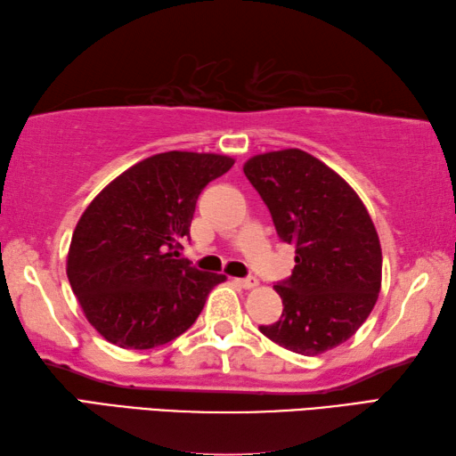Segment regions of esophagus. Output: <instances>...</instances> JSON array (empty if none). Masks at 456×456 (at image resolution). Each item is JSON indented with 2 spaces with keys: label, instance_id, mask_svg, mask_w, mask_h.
<instances>
[{
  "label": "esophagus",
  "instance_id": "obj_1",
  "mask_svg": "<svg viewBox=\"0 0 456 456\" xmlns=\"http://www.w3.org/2000/svg\"><path fill=\"white\" fill-rule=\"evenodd\" d=\"M235 284H239L240 289H255L258 281L255 279V276H247V279H235Z\"/></svg>",
  "mask_w": 456,
  "mask_h": 456
}]
</instances>
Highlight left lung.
<instances>
[{"label":"left lung","mask_w":456,"mask_h":456,"mask_svg":"<svg viewBox=\"0 0 456 456\" xmlns=\"http://www.w3.org/2000/svg\"><path fill=\"white\" fill-rule=\"evenodd\" d=\"M294 269L276 282L282 316L258 330L282 347L318 355L344 344L365 322L381 289V245L368 209L346 180L298 148L266 151L243 166Z\"/></svg>","instance_id":"left-lung-1"}]
</instances>
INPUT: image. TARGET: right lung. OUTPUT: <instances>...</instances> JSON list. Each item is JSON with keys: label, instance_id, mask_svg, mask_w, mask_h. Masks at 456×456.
Masks as SVG:
<instances>
[{"label": "right lung", "instance_id": "right-lung-1", "mask_svg": "<svg viewBox=\"0 0 456 456\" xmlns=\"http://www.w3.org/2000/svg\"><path fill=\"white\" fill-rule=\"evenodd\" d=\"M233 158L164 151L128 167L80 216L67 276L88 322L104 340L150 350L182 336L225 274L177 258L190 239L205 185L229 172Z\"/></svg>", "mask_w": 456, "mask_h": 456}]
</instances>
